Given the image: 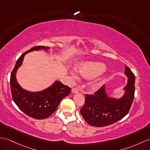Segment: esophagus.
I'll list each match as a JSON object with an SVG mask.
<instances>
[{
	"label": "esophagus",
	"instance_id": "obj_1",
	"mask_svg": "<svg viewBox=\"0 0 150 150\" xmlns=\"http://www.w3.org/2000/svg\"><path fill=\"white\" fill-rule=\"evenodd\" d=\"M72 92L73 93H78L79 92V90L78 88H73L72 89Z\"/></svg>",
	"mask_w": 150,
	"mask_h": 150
}]
</instances>
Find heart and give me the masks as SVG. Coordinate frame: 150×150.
I'll list each match as a JSON object with an SVG mask.
<instances>
[{
    "label": "heart",
    "mask_w": 150,
    "mask_h": 150,
    "mask_svg": "<svg viewBox=\"0 0 150 150\" xmlns=\"http://www.w3.org/2000/svg\"><path fill=\"white\" fill-rule=\"evenodd\" d=\"M78 71L83 78L86 79H92L100 75L105 69V65L100 62H86L79 64L77 67ZM74 76H76L75 72H72ZM102 83L103 80L101 79H96L91 83L90 86L92 90H96L99 88Z\"/></svg>",
    "instance_id": "obj_1"
}]
</instances>
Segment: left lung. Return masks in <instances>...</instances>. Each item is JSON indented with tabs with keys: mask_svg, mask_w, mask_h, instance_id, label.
Segmentation results:
<instances>
[{
	"mask_svg": "<svg viewBox=\"0 0 150 150\" xmlns=\"http://www.w3.org/2000/svg\"><path fill=\"white\" fill-rule=\"evenodd\" d=\"M125 74L128 81L123 88L125 93L122 97H109L105 92V85L93 95H85V103L80 112L90 125L108 126L119 121L128 114L134 97L135 75L127 65Z\"/></svg>",
	"mask_w": 150,
	"mask_h": 150,
	"instance_id": "1",
	"label": "left lung"
}]
</instances>
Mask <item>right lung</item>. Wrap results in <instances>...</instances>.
Segmentation results:
<instances>
[{
  "label": "right lung",
  "mask_w": 150,
  "mask_h": 150,
  "mask_svg": "<svg viewBox=\"0 0 150 150\" xmlns=\"http://www.w3.org/2000/svg\"><path fill=\"white\" fill-rule=\"evenodd\" d=\"M42 49L47 50L50 47L43 46H35L21 54L16 61L10 78L11 91L14 103L25 114L38 120L45 119L52 115L57 110L60 101L71 92V89L68 86L64 85L58 81H56L47 88L36 92L24 90L18 84L16 73L22 64L25 54L32 51Z\"/></svg>",
  "instance_id": "obj_1"
}]
</instances>
